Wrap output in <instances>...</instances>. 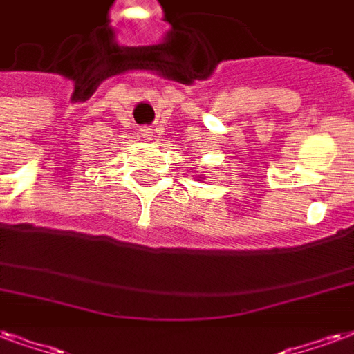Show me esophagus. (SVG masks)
I'll return each instance as SVG.
<instances>
[{
    "label": "esophagus",
    "mask_w": 354,
    "mask_h": 354,
    "mask_svg": "<svg viewBox=\"0 0 354 354\" xmlns=\"http://www.w3.org/2000/svg\"><path fill=\"white\" fill-rule=\"evenodd\" d=\"M140 134H142L143 138H147V140H151L155 132H153V129H151V127H142V129H140Z\"/></svg>",
    "instance_id": "obj_1"
}]
</instances>
